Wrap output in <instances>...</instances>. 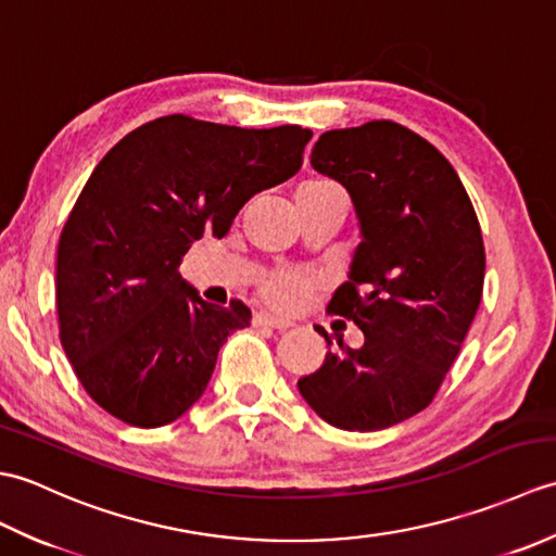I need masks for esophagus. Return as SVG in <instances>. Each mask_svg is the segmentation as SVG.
<instances>
[{"instance_id": "esophagus-1", "label": "esophagus", "mask_w": 556, "mask_h": 556, "mask_svg": "<svg viewBox=\"0 0 556 556\" xmlns=\"http://www.w3.org/2000/svg\"><path fill=\"white\" fill-rule=\"evenodd\" d=\"M253 325H257V327H275V329H289L293 323L285 320V317H277V315H271V313L260 311V313L253 315Z\"/></svg>"}]
</instances>
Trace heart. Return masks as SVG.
I'll return each mask as SVG.
<instances>
[{
  "instance_id": "1",
  "label": "heart",
  "mask_w": 556,
  "mask_h": 556,
  "mask_svg": "<svg viewBox=\"0 0 556 556\" xmlns=\"http://www.w3.org/2000/svg\"><path fill=\"white\" fill-rule=\"evenodd\" d=\"M299 198H323V195H344V191L327 179H308L299 186ZM317 275L311 269H275L260 279V293L263 299L275 305L277 311H296L308 299V293L317 287Z\"/></svg>"
}]
</instances>
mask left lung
Instances as JSON below:
<instances>
[{
  "label": "left lung",
  "mask_w": 556,
  "mask_h": 556,
  "mask_svg": "<svg viewBox=\"0 0 556 556\" xmlns=\"http://www.w3.org/2000/svg\"><path fill=\"white\" fill-rule=\"evenodd\" d=\"M311 164L346 188L361 222L349 281L327 313L365 341H339L299 389L339 430L392 428L430 406L473 325L485 281L480 222L448 160L396 122L327 131Z\"/></svg>",
  "instance_id": "left-lung-1"
}]
</instances>
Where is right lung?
I'll use <instances>...</instances> for the list:
<instances>
[{
	"label": "right lung",
	"instance_id": "obj_1",
	"mask_svg": "<svg viewBox=\"0 0 556 556\" xmlns=\"http://www.w3.org/2000/svg\"><path fill=\"white\" fill-rule=\"evenodd\" d=\"M311 128H239L186 114L124 136L90 174L56 245L59 341L96 404L162 428L203 396L217 353L251 325L186 287L179 265L203 233L227 236L255 193L291 179Z\"/></svg>",
	"mask_w": 556,
	"mask_h": 556
}]
</instances>
